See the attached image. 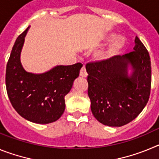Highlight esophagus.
Listing matches in <instances>:
<instances>
[{
  "mask_svg": "<svg viewBox=\"0 0 159 159\" xmlns=\"http://www.w3.org/2000/svg\"><path fill=\"white\" fill-rule=\"evenodd\" d=\"M80 75L81 77L88 76V73H87V71H86V67H85V66H84V67L81 68L80 72Z\"/></svg>",
  "mask_w": 159,
  "mask_h": 159,
  "instance_id": "1",
  "label": "esophagus"
}]
</instances>
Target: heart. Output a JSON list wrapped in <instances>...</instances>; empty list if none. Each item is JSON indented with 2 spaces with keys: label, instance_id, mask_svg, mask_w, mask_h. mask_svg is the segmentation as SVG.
Masks as SVG:
<instances>
[{
  "label": "heart",
  "instance_id": "obj_1",
  "mask_svg": "<svg viewBox=\"0 0 159 159\" xmlns=\"http://www.w3.org/2000/svg\"><path fill=\"white\" fill-rule=\"evenodd\" d=\"M116 36V35L115 33H110V34L107 35L104 38V42L111 41ZM125 46H126V40L123 36H119V37L116 38L108 45L107 48L101 51L98 54V60H100V61H105V60H109L111 57H115V56L121 52L124 49Z\"/></svg>",
  "mask_w": 159,
  "mask_h": 159
}]
</instances>
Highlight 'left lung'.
Instances as JSON below:
<instances>
[{
	"label": "left lung",
	"mask_w": 159,
	"mask_h": 159,
	"mask_svg": "<svg viewBox=\"0 0 159 159\" xmlns=\"http://www.w3.org/2000/svg\"><path fill=\"white\" fill-rule=\"evenodd\" d=\"M134 43L131 52L86 64L91 110L106 126L122 127L134 120L150 98L151 58L137 36Z\"/></svg>",
	"instance_id": "1"
}]
</instances>
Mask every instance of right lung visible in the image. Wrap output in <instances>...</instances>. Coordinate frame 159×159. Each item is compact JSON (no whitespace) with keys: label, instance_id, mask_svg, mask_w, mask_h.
<instances>
[{"label":"right lung","instance_id":"obj_1","mask_svg":"<svg viewBox=\"0 0 159 159\" xmlns=\"http://www.w3.org/2000/svg\"><path fill=\"white\" fill-rule=\"evenodd\" d=\"M29 28L17 37L7 63V93L21 117L32 123L47 124L58 120L64 112V97L71 91L83 64L57 65L40 74L25 71L20 53Z\"/></svg>","mask_w":159,"mask_h":159}]
</instances>
